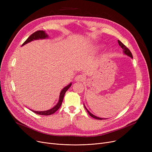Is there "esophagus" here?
<instances>
[{
  "label": "esophagus",
  "instance_id": "obj_1",
  "mask_svg": "<svg viewBox=\"0 0 152 152\" xmlns=\"http://www.w3.org/2000/svg\"><path fill=\"white\" fill-rule=\"evenodd\" d=\"M84 76H83V75H78L77 76H76L75 77V81L76 82H81L83 81V80H84Z\"/></svg>",
  "mask_w": 152,
  "mask_h": 152
}]
</instances>
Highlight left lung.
Returning a JSON list of instances; mask_svg holds the SVG:
<instances>
[{"mask_svg": "<svg viewBox=\"0 0 152 152\" xmlns=\"http://www.w3.org/2000/svg\"><path fill=\"white\" fill-rule=\"evenodd\" d=\"M118 44H119V46H121V47L122 48V49H123V52H124V53L126 54V55H127V56H129V57H131V58H132V53L131 52V51L129 50V49H128V48H127L126 45H124L120 41H118ZM84 108H86V110H87V113H89V115L91 116V117H92V118H95V119H100V120H102V119H103V118H99V117H97V116H95V115H92L90 111L87 110V108H86V107H85V105H84ZM106 119V118H105Z\"/></svg>", "mask_w": 152, "mask_h": 152, "instance_id": "obj_1", "label": "left lung"}]
</instances>
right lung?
<instances>
[{
  "instance_id": "add662e5",
  "label": "right lung",
  "mask_w": 152,
  "mask_h": 152,
  "mask_svg": "<svg viewBox=\"0 0 152 152\" xmlns=\"http://www.w3.org/2000/svg\"><path fill=\"white\" fill-rule=\"evenodd\" d=\"M48 37V36L45 34L44 31H42V30H39V31H37L36 32H34V33L32 34L25 41V42H24L22 45H24L25 44L31 42L32 41H34V40H36V39H45ZM71 86V83L69 84V85H68L67 86H66L65 87L62 89V91L60 92V97H59V101L58 102V103L53 108H52V109L49 110H47V111H33V112H34L36 114L40 115H45V116H47V115H50L53 114L55 111H57L60 107L61 105V103L64 98V95H65V92L67 91V90Z\"/></svg>"
}]
</instances>
